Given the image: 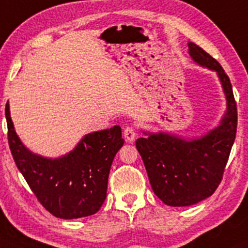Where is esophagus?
Instances as JSON below:
<instances>
[{
  "mask_svg": "<svg viewBox=\"0 0 248 248\" xmlns=\"http://www.w3.org/2000/svg\"><path fill=\"white\" fill-rule=\"evenodd\" d=\"M137 135V130L134 126H126L124 129V137L126 141L132 142Z\"/></svg>",
  "mask_w": 248,
  "mask_h": 248,
  "instance_id": "34e87169",
  "label": "esophagus"
}]
</instances>
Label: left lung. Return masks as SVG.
Here are the masks:
<instances>
[{
    "label": "left lung",
    "instance_id": "1",
    "mask_svg": "<svg viewBox=\"0 0 248 248\" xmlns=\"http://www.w3.org/2000/svg\"><path fill=\"white\" fill-rule=\"evenodd\" d=\"M188 50L195 62L217 71L227 96V113L219 126L198 140L184 141L167 134H150L136 141L153 191L170 206L192 205L215 192L238 126V108L228 75L195 43H188Z\"/></svg>",
    "mask_w": 248,
    "mask_h": 248
}]
</instances>
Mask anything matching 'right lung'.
Masks as SVG:
<instances>
[{"instance_id": "add662e5", "label": "right lung", "mask_w": 248, "mask_h": 248, "mask_svg": "<svg viewBox=\"0 0 248 248\" xmlns=\"http://www.w3.org/2000/svg\"><path fill=\"white\" fill-rule=\"evenodd\" d=\"M6 118L13 159L48 213L70 219L91 216L100 210L106 198L112 161L124 144L119 125L87 135L67 156L51 160L32 154L20 142L8 103Z\"/></svg>"}]
</instances>
